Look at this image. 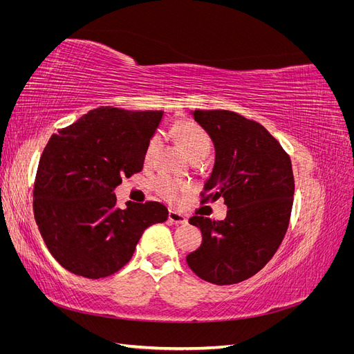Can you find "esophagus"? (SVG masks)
I'll return each instance as SVG.
<instances>
[{
	"label": "esophagus",
	"instance_id": "34e87169",
	"mask_svg": "<svg viewBox=\"0 0 354 354\" xmlns=\"http://www.w3.org/2000/svg\"><path fill=\"white\" fill-rule=\"evenodd\" d=\"M168 220L173 224H187V217L183 216V214L177 212V211H169Z\"/></svg>",
	"mask_w": 354,
	"mask_h": 354
}]
</instances>
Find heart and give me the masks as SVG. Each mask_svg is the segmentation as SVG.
<instances>
[{
	"instance_id": "b5f03b06",
	"label": "heart",
	"mask_w": 354,
	"mask_h": 354,
	"mask_svg": "<svg viewBox=\"0 0 354 354\" xmlns=\"http://www.w3.org/2000/svg\"><path fill=\"white\" fill-rule=\"evenodd\" d=\"M173 136L176 137V140L180 143L181 147H183V151L192 160L205 159L211 152L212 138L196 122L186 121V122L178 124L177 127L173 128ZM159 145H160V137L159 134H155L151 140H149L146 147L145 156L147 160L155 156ZM152 185L158 194L167 199H176L180 192L186 189L185 185H181L178 181L169 178L167 176L156 177Z\"/></svg>"
}]
</instances>
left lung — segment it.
I'll list each match as a JSON object with an SVG mask.
<instances>
[{"mask_svg":"<svg viewBox=\"0 0 354 354\" xmlns=\"http://www.w3.org/2000/svg\"><path fill=\"white\" fill-rule=\"evenodd\" d=\"M192 115L216 147L201 202L224 198L227 217L189 220L201 229L202 243L186 261L203 281L238 283L260 272L285 238L295 189L291 159L261 124L236 112Z\"/></svg>","mask_w":354,"mask_h":354,"instance_id":"obj_1","label":"left lung"}]
</instances>
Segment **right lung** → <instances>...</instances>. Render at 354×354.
Returning a JSON list of instances; mask_svg holds the SVG:
<instances>
[{"mask_svg":"<svg viewBox=\"0 0 354 354\" xmlns=\"http://www.w3.org/2000/svg\"><path fill=\"white\" fill-rule=\"evenodd\" d=\"M162 111L106 106L53 134L41 155L34 214L51 255L90 279L111 276L131 260L143 232L168 218L159 202L116 207L122 177L140 173Z\"/></svg>","mask_w":354,"mask_h":354,"instance_id":"right-lung-1","label":"right lung"}]
</instances>
